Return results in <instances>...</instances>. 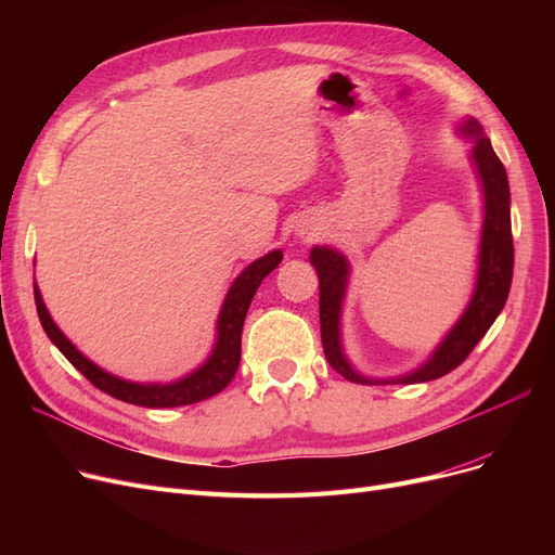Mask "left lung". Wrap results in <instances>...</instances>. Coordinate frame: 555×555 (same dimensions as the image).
Listing matches in <instances>:
<instances>
[{
	"label": "left lung",
	"instance_id": "1",
	"mask_svg": "<svg viewBox=\"0 0 555 555\" xmlns=\"http://www.w3.org/2000/svg\"><path fill=\"white\" fill-rule=\"evenodd\" d=\"M459 133L463 139H473L469 159L477 171L483 192V224L479 238V261H477V282L473 298L463 310L461 319L451 326L442 343L433 349L428 361H424L416 371L377 379L361 375L343 349V304L347 294V282L351 266L343 251L314 245L310 249V263L319 275V324H322V345L324 354L335 373L357 384H416L444 377L453 367H459L475 345L483 338L486 331L498 319L507 304L512 273H514V241H512V215H509V180L507 171L498 155L493 153L491 141L486 139L481 125L475 117L461 122Z\"/></svg>",
	"mask_w": 555,
	"mask_h": 555
}]
</instances>
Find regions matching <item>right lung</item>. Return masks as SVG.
I'll use <instances>...</instances> for the list:
<instances>
[{
  "label": "right lung",
  "instance_id": "right-lung-1",
  "mask_svg": "<svg viewBox=\"0 0 555 555\" xmlns=\"http://www.w3.org/2000/svg\"><path fill=\"white\" fill-rule=\"evenodd\" d=\"M282 261V249L268 251L266 257L251 261L245 271L233 280L231 289L224 296V304L220 314H217V338L210 357L201 363L196 371L184 375L173 382H153V384H141V382H129L122 377H115L106 373L104 367L92 363L88 357H82L80 351L74 347V343L66 338V335L57 328V324L50 317L41 292L35 284V300H37V312L41 319V326L62 354L72 361L76 371L86 375L99 391H104L122 402H131V405L141 408H180V405H192V402L206 400L215 393H220L224 386L233 379L241 363V335H243V322L247 308L255 298L259 284L263 278L275 271Z\"/></svg>",
  "mask_w": 555,
  "mask_h": 555
}]
</instances>
